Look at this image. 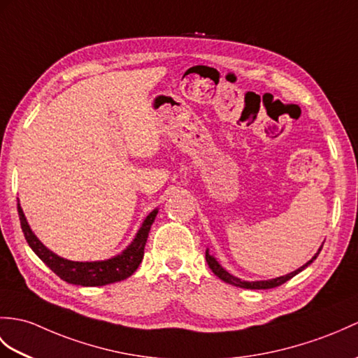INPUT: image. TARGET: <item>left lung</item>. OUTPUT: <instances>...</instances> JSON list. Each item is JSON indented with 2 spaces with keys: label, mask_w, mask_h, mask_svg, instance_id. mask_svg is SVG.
Returning <instances> with one entry per match:
<instances>
[{
  "label": "left lung",
  "mask_w": 358,
  "mask_h": 358,
  "mask_svg": "<svg viewBox=\"0 0 358 358\" xmlns=\"http://www.w3.org/2000/svg\"><path fill=\"white\" fill-rule=\"evenodd\" d=\"M320 250L322 248H319V252L314 255V257L313 259L310 261V262H306L303 267H301V268H297L296 271H293V273H289V274H287V276H280V278H278V279H271V280H259V282H245V280H241V279H238V278H235V276H231L230 273H227L226 270H224L221 265L215 261V257L213 256H210L209 255V252L206 250V261H207V264H209V267H210V270L217 274V276L221 279V280H224V282H227V284H231V285H235V287H239V288H250V289H267V288H274V287H279V285H282V284H285L287 280H289L292 278H294L297 273H301L305 267H308V265L315 259V257L319 256V253H320Z\"/></svg>",
  "instance_id": "8db88e82"
}]
</instances>
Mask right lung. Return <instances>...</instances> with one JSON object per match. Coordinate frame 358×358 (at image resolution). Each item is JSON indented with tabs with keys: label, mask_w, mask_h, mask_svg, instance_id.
Listing matches in <instances>:
<instances>
[{
	"label": "right lung",
	"mask_w": 358,
	"mask_h": 358,
	"mask_svg": "<svg viewBox=\"0 0 358 358\" xmlns=\"http://www.w3.org/2000/svg\"><path fill=\"white\" fill-rule=\"evenodd\" d=\"M157 212L152 210L148 215L143 226L138 230L136 239L132 241L131 245L124 250L122 255L111 257L108 261H99V262H74L64 259V257L50 252L45 245L41 244V241L33 235L29 224L24 217L21 206L18 204V215L21 221L22 234L26 236V241L35 252L39 259L43 261L47 267L57 274L62 280L69 282V284L82 285V287H102L113 284V282H119L129 278L132 273L137 270L141 259H143L146 239L151 230L152 222L157 217Z\"/></svg>",
	"instance_id": "add662e5"
}]
</instances>
